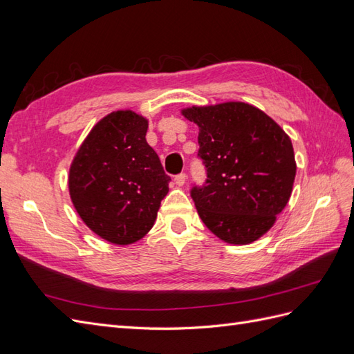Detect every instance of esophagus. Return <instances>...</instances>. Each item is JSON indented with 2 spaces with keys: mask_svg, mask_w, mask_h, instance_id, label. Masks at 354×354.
I'll return each instance as SVG.
<instances>
[{
  "mask_svg": "<svg viewBox=\"0 0 354 354\" xmlns=\"http://www.w3.org/2000/svg\"><path fill=\"white\" fill-rule=\"evenodd\" d=\"M174 181H176V185L177 186H185V183H186V174L185 173H181V174H178V176H176V178H174Z\"/></svg>",
  "mask_w": 354,
  "mask_h": 354,
  "instance_id": "esophagus-1",
  "label": "esophagus"
}]
</instances>
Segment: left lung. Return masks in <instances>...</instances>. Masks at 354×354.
Returning a JSON list of instances; mask_svg holds the SVG:
<instances>
[{
	"mask_svg": "<svg viewBox=\"0 0 354 354\" xmlns=\"http://www.w3.org/2000/svg\"><path fill=\"white\" fill-rule=\"evenodd\" d=\"M199 128L207 185L192 190L203 224L226 243L259 241L291 198L297 162L292 142L269 115L243 102L180 111Z\"/></svg>",
	"mask_w": 354,
	"mask_h": 354,
	"instance_id": "1",
	"label": "left lung"
}]
</instances>
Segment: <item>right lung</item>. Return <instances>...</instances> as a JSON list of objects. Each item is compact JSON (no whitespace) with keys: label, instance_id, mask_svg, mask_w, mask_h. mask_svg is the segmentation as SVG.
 Masks as SVG:
<instances>
[{"label":"right lung","instance_id":"obj_1","mask_svg":"<svg viewBox=\"0 0 354 354\" xmlns=\"http://www.w3.org/2000/svg\"><path fill=\"white\" fill-rule=\"evenodd\" d=\"M149 120L113 111L84 138L69 167V195L91 232L113 245H131L153 227L169 177L146 142Z\"/></svg>","mask_w":354,"mask_h":354}]
</instances>
